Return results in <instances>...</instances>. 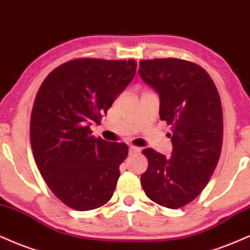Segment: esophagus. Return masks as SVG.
Listing matches in <instances>:
<instances>
[{
  "label": "esophagus",
  "mask_w": 250,
  "mask_h": 250,
  "mask_svg": "<svg viewBox=\"0 0 250 250\" xmlns=\"http://www.w3.org/2000/svg\"><path fill=\"white\" fill-rule=\"evenodd\" d=\"M128 152H130V154H136V153H139L140 152V148L137 147V146H130L128 147Z\"/></svg>",
  "instance_id": "1"
}]
</instances>
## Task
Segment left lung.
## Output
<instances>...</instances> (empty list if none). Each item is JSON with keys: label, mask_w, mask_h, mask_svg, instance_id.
<instances>
[{"label": "left lung", "mask_w": 250, "mask_h": 250, "mask_svg": "<svg viewBox=\"0 0 250 250\" xmlns=\"http://www.w3.org/2000/svg\"><path fill=\"white\" fill-rule=\"evenodd\" d=\"M140 78L159 96L161 120L171 125V158L145 148L142 174L146 195L160 206L184 207L202 192L221 153L222 107L209 75L190 62L159 58L139 62Z\"/></svg>", "instance_id": "1"}]
</instances>
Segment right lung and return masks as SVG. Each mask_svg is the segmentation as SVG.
I'll return each mask as SVG.
<instances>
[{
  "mask_svg": "<svg viewBox=\"0 0 250 250\" xmlns=\"http://www.w3.org/2000/svg\"><path fill=\"white\" fill-rule=\"evenodd\" d=\"M136 70L133 60L79 58L52 70L38 90L32 153L49 188L70 208L95 209L112 198L128 147L96 139L90 126L106 116Z\"/></svg>",
  "mask_w": 250,
  "mask_h": 250,
  "instance_id": "1",
  "label": "right lung"
}]
</instances>
